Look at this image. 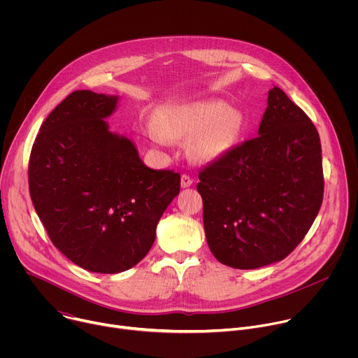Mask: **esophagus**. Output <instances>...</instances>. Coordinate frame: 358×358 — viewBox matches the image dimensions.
I'll list each match as a JSON object with an SVG mask.
<instances>
[{
    "label": "esophagus",
    "instance_id": "34e87169",
    "mask_svg": "<svg viewBox=\"0 0 358 358\" xmlns=\"http://www.w3.org/2000/svg\"><path fill=\"white\" fill-rule=\"evenodd\" d=\"M192 182H194V180H192L188 174H182V176H181V187H182V188L189 187Z\"/></svg>",
    "mask_w": 358,
    "mask_h": 358
}]
</instances>
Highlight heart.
<instances>
[{
	"label": "heart",
	"mask_w": 358,
	"mask_h": 358,
	"mask_svg": "<svg viewBox=\"0 0 358 358\" xmlns=\"http://www.w3.org/2000/svg\"><path fill=\"white\" fill-rule=\"evenodd\" d=\"M241 133L239 113L220 100L195 101L167 110L160 123L147 124L148 137L162 145L170 137H192L191 151L201 162H213L236 143Z\"/></svg>",
	"instance_id": "1"
}]
</instances>
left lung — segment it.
Returning a JSON list of instances; mask_svg holds the SVG:
<instances>
[{
  "mask_svg": "<svg viewBox=\"0 0 358 358\" xmlns=\"http://www.w3.org/2000/svg\"><path fill=\"white\" fill-rule=\"evenodd\" d=\"M258 134L198 174L208 246L235 269L285 259L309 232L323 201L319 133L276 86Z\"/></svg>",
  "mask_w": 358,
  "mask_h": 358,
  "instance_id": "obj_1",
  "label": "left lung"
}]
</instances>
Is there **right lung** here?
Wrapping results in <instances>:
<instances>
[{"label":"right lung","instance_id":"right-lung-1","mask_svg":"<svg viewBox=\"0 0 358 358\" xmlns=\"http://www.w3.org/2000/svg\"><path fill=\"white\" fill-rule=\"evenodd\" d=\"M117 96L76 90L49 113L34 141L28 182L49 239L75 265L119 273L137 265L180 192V174L148 169L105 122Z\"/></svg>","mask_w":358,"mask_h":358}]
</instances>
